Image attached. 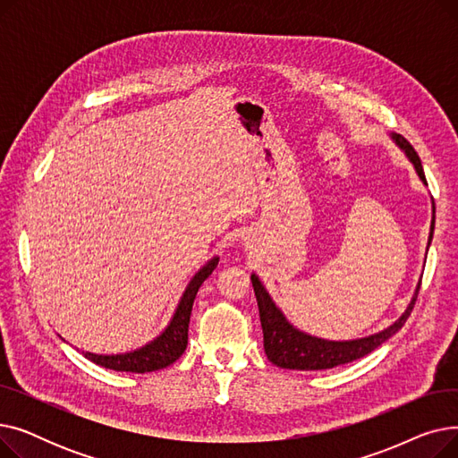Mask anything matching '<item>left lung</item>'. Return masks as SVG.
Masks as SVG:
<instances>
[{"mask_svg":"<svg viewBox=\"0 0 458 458\" xmlns=\"http://www.w3.org/2000/svg\"><path fill=\"white\" fill-rule=\"evenodd\" d=\"M395 142L404 150L414 163V168L418 176L427 183L425 173L421 166V159L418 152L412 148V144L408 142L403 135L394 133ZM432 233H435V216H432V225H430V235H428V245ZM252 285H254V293L258 301V310H259V321H261V330H263V349H266L267 358L278 368L285 369H302V371H318V369H330L342 364H349L352 360L362 358L375 351L378 345H382L386 340H390L392 335L401 330V327L406 323L408 316L418 301L420 293V285L416 290V295L412 302L408 304L404 314L386 330H382L378 334L369 335V338L362 340H352V342H327L321 338H311V335L299 332L293 328L290 323L285 321L282 316V311L275 306L271 301L269 293L266 292V287L261 285L256 275H252Z\"/></svg>","mask_w":458,"mask_h":458,"instance_id":"obj_1","label":"left lung"}]
</instances>
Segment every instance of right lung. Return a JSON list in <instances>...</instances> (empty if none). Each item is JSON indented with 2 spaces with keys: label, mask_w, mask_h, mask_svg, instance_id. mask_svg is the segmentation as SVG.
I'll use <instances>...</instances> for the list:
<instances>
[{
  "label": "right lung",
  "mask_w": 458,
  "mask_h": 458,
  "mask_svg": "<svg viewBox=\"0 0 458 458\" xmlns=\"http://www.w3.org/2000/svg\"><path fill=\"white\" fill-rule=\"evenodd\" d=\"M216 263H219V258L209 259L206 266L195 276H192V280L189 282L187 290L180 301V306L176 310L171 325H168L166 330L152 344L144 345L139 351L126 352V354H114V356L85 352V358H89L90 362H94L96 366H102V368H107L113 371H131V373L157 371V369H163L166 366L174 364L187 347L191 310H192V302H195L199 287L213 273Z\"/></svg>",
  "instance_id": "right-lung-1"
}]
</instances>
